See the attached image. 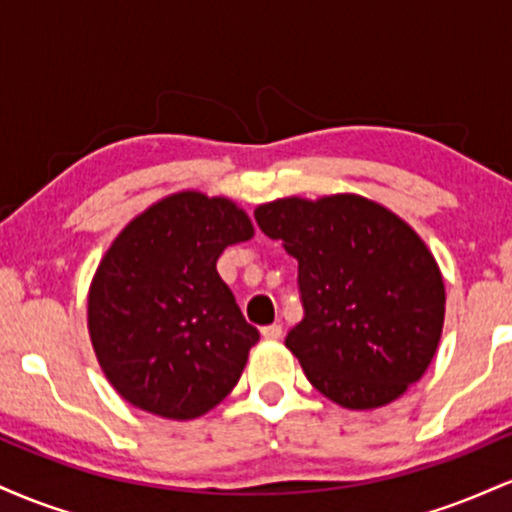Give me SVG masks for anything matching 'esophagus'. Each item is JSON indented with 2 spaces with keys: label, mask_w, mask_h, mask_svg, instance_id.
I'll use <instances>...</instances> for the list:
<instances>
[{
  "label": "esophagus",
  "mask_w": 512,
  "mask_h": 512,
  "mask_svg": "<svg viewBox=\"0 0 512 512\" xmlns=\"http://www.w3.org/2000/svg\"><path fill=\"white\" fill-rule=\"evenodd\" d=\"M260 332H262V337H264V339H272V342H274V339H279V337H281V332H284V330H281L279 322H274V325L262 327Z\"/></svg>",
  "instance_id": "34e87169"
}]
</instances>
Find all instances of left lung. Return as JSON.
I'll return each mask as SVG.
<instances>
[{
	"label": "left lung",
	"mask_w": 512,
	"mask_h": 512,
	"mask_svg": "<svg viewBox=\"0 0 512 512\" xmlns=\"http://www.w3.org/2000/svg\"><path fill=\"white\" fill-rule=\"evenodd\" d=\"M255 219L298 260L305 315L286 346L315 390L378 409L421 380L443 334L445 284L407 221L361 195L274 199Z\"/></svg>",
	"instance_id": "left-lung-1"
}]
</instances>
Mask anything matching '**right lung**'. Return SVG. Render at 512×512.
Returning a JSON list of instances; mask_svg holds the SVG:
<instances>
[{
	"label": "right lung",
	"mask_w": 512,
	"mask_h": 512,
	"mask_svg": "<svg viewBox=\"0 0 512 512\" xmlns=\"http://www.w3.org/2000/svg\"><path fill=\"white\" fill-rule=\"evenodd\" d=\"M252 236L236 202L182 190L113 240L88 289V334L108 383L132 407L190 421L238 385L260 332L216 260Z\"/></svg>",
	"instance_id": "add662e5"
}]
</instances>
